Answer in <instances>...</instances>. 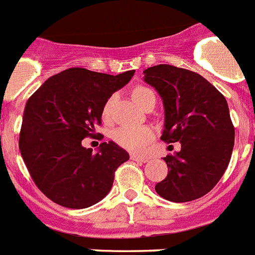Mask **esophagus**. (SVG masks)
Segmentation results:
<instances>
[{
  "label": "esophagus",
  "instance_id": "esophagus-1",
  "mask_svg": "<svg viewBox=\"0 0 255 255\" xmlns=\"http://www.w3.org/2000/svg\"><path fill=\"white\" fill-rule=\"evenodd\" d=\"M130 159L134 161H138V163H146V161H148V157L140 156V155H135V153H132L131 156H130Z\"/></svg>",
  "mask_w": 255,
  "mask_h": 255
}]
</instances>
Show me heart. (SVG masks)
<instances>
[{
  "label": "heart",
  "instance_id": "b5f03b06",
  "mask_svg": "<svg viewBox=\"0 0 255 255\" xmlns=\"http://www.w3.org/2000/svg\"><path fill=\"white\" fill-rule=\"evenodd\" d=\"M131 98L140 108H143L151 98H155V95L150 88L144 86H135L131 90ZM111 107L112 99H108L102 109V116L105 121L111 117ZM112 136L117 144L126 150L131 152H142L152 142L153 131L147 126H121L113 131Z\"/></svg>",
  "mask_w": 255,
  "mask_h": 255
}]
</instances>
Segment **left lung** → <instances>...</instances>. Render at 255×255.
<instances>
[{"label": "left lung", "instance_id": "left-lung-1", "mask_svg": "<svg viewBox=\"0 0 255 255\" xmlns=\"http://www.w3.org/2000/svg\"><path fill=\"white\" fill-rule=\"evenodd\" d=\"M144 82L160 95L164 105L161 139L180 142L181 150L167 155L168 174L155 190L170 202H189L207 194L228 167L235 128L226 98L194 71L156 65Z\"/></svg>", "mask_w": 255, "mask_h": 255}]
</instances>
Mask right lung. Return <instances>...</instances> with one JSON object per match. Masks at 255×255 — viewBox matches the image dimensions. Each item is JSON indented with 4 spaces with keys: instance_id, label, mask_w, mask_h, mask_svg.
<instances>
[{
    "instance_id": "1",
    "label": "right lung",
    "mask_w": 255,
    "mask_h": 255,
    "mask_svg": "<svg viewBox=\"0 0 255 255\" xmlns=\"http://www.w3.org/2000/svg\"><path fill=\"white\" fill-rule=\"evenodd\" d=\"M135 70L119 75L71 67L50 77L27 100L19 150L37 188L64 207L86 208L112 189L116 169L129 153L115 142L98 152L82 146L102 124L104 103Z\"/></svg>"
}]
</instances>
